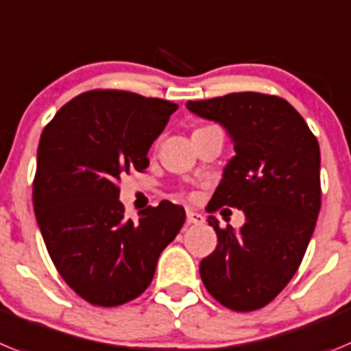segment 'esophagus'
<instances>
[{
  "label": "esophagus",
  "instance_id": "esophagus-1",
  "mask_svg": "<svg viewBox=\"0 0 351 351\" xmlns=\"http://www.w3.org/2000/svg\"><path fill=\"white\" fill-rule=\"evenodd\" d=\"M204 222V217L201 213H195V211L189 210L187 211V223L191 226V223H194V226H201V223Z\"/></svg>",
  "mask_w": 351,
  "mask_h": 351
}]
</instances>
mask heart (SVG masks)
Masks as SVG:
<instances>
[{
  "label": "heart",
  "instance_id": "obj_1",
  "mask_svg": "<svg viewBox=\"0 0 351 351\" xmlns=\"http://www.w3.org/2000/svg\"><path fill=\"white\" fill-rule=\"evenodd\" d=\"M201 129H206V128H197V129H195V131H201ZM195 131H194V132H195Z\"/></svg>",
  "mask_w": 351,
  "mask_h": 351
}]
</instances>
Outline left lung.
I'll use <instances>...</instances> for the list:
<instances>
[{
    "label": "left lung",
    "instance_id": "left-lung-1",
    "mask_svg": "<svg viewBox=\"0 0 351 351\" xmlns=\"http://www.w3.org/2000/svg\"><path fill=\"white\" fill-rule=\"evenodd\" d=\"M195 115L219 122L236 156L206 210H243L239 230L208 223L219 245L201 261L208 292L234 311L264 308L298 271L317 226L322 204L320 147L289 101L258 93H234L189 101Z\"/></svg>",
    "mask_w": 351,
    "mask_h": 351
}]
</instances>
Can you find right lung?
I'll return each mask as SVG.
<instances>
[{"label": "right lung", "mask_w": 351, "mask_h": 351, "mask_svg": "<svg viewBox=\"0 0 351 351\" xmlns=\"http://www.w3.org/2000/svg\"><path fill=\"white\" fill-rule=\"evenodd\" d=\"M178 105L128 90H89L43 129L33 182L34 215L53 266L75 292L112 308L145 292L160 252L185 222L169 201L124 217L122 176L143 171Z\"/></svg>", "instance_id": "right-lung-1"}]
</instances>
